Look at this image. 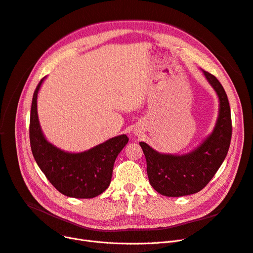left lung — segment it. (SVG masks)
<instances>
[{
  "label": "left lung",
  "instance_id": "8db88e82",
  "mask_svg": "<svg viewBox=\"0 0 253 253\" xmlns=\"http://www.w3.org/2000/svg\"><path fill=\"white\" fill-rule=\"evenodd\" d=\"M219 99V114L213 132L187 155L160 154L145 142H139L147 160L152 187L167 197H181L200 192L212 179L227 157L232 138L230 103L222 85L210 73L203 71Z\"/></svg>",
  "mask_w": 253,
  "mask_h": 253
}]
</instances>
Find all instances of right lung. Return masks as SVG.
Here are the masks:
<instances>
[{"label": "right lung", "mask_w": 253, "mask_h": 253, "mask_svg": "<svg viewBox=\"0 0 253 253\" xmlns=\"http://www.w3.org/2000/svg\"><path fill=\"white\" fill-rule=\"evenodd\" d=\"M43 78L33 96L30 141L35 160L45 176L61 194L90 199L103 193L111 183L116 158L128 142L127 135H119L86 152H63L46 140L39 124L37 97Z\"/></svg>", "instance_id": "add662e5"}]
</instances>
